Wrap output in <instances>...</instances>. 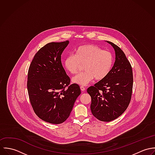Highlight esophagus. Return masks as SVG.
<instances>
[{"mask_svg": "<svg viewBox=\"0 0 155 155\" xmlns=\"http://www.w3.org/2000/svg\"><path fill=\"white\" fill-rule=\"evenodd\" d=\"M80 88H81V90L82 91H85V89H86V88L84 87H80Z\"/></svg>", "mask_w": 155, "mask_h": 155, "instance_id": "obj_1", "label": "esophagus"}]
</instances>
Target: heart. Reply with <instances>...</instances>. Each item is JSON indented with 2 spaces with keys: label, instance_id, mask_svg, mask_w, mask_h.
I'll use <instances>...</instances> for the list:
<instances>
[{
  "label": "heart",
  "instance_id": "b5f03b06",
  "mask_svg": "<svg viewBox=\"0 0 155 155\" xmlns=\"http://www.w3.org/2000/svg\"><path fill=\"white\" fill-rule=\"evenodd\" d=\"M74 52V55L70 54L64 59V68L71 74H75L84 64L85 71L72 78L73 84L85 86L94 78L101 81L110 73L114 61L110 52L94 45H85L78 47Z\"/></svg>",
  "mask_w": 155,
  "mask_h": 155
}]
</instances>
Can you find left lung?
I'll return each instance as SVG.
<instances>
[{
    "label": "left lung",
    "mask_w": 155,
    "mask_h": 155,
    "mask_svg": "<svg viewBox=\"0 0 155 155\" xmlns=\"http://www.w3.org/2000/svg\"><path fill=\"white\" fill-rule=\"evenodd\" d=\"M114 48L115 61L109 75L87 89L91 97V110L97 119L110 122L127 109L131 98L133 85L132 67L122 50L107 41Z\"/></svg>",
    "instance_id": "8db88e82"
}]
</instances>
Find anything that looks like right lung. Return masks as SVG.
<instances>
[{
    "label": "right lung",
    "mask_w": 155,
    "mask_h": 155,
    "mask_svg": "<svg viewBox=\"0 0 155 155\" xmlns=\"http://www.w3.org/2000/svg\"><path fill=\"white\" fill-rule=\"evenodd\" d=\"M67 41L45 45L35 54L28 69L27 89L31 106L42 120L52 124L66 120L81 94L62 66L61 55Z\"/></svg>",
    "instance_id": "obj_1"
}]
</instances>
